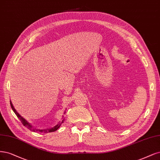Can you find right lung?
Here are the masks:
<instances>
[{
	"instance_id": "right-lung-1",
	"label": "right lung",
	"mask_w": 160,
	"mask_h": 160,
	"mask_svg": "<svg viewBox=\"0 0 160 160\" xmlns=\"http://www.w3.org/2000/svg\"><path fill=\"white\" fill-rule=\"evenodd\" d=\"M10 106H11V108H12V111H14V112L16 114V115L17 116V117L20 119V120L21 121V122L23 124V125L24 126H26V127L28 128L32 132H43V133H48V132H55L56 131L59 127L60 126H61V124L64 122L65 119L63 118H63L62 120V121H59V122L56 124L54 126H53V127H51V128H45V129H39V128H34V126H33L30 122H28V121L24 118H23L22 117H21V115L19 114V113L16 111V109L14 108L13 104L12 103V102H11V101H10ZM65 113V111L64 112V114Z\"/></svg>"
}]
</instances>
